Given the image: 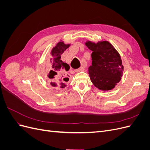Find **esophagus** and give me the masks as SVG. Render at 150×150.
Instances as JSON below:
<instances>
[{"label": "esophagus", "instance_id": "34e87169", "mask_svg": "<svg viewBox=\"0 0 150 150\" xmlns=\"http://www.w3.org/2000/svg\"><path fill=\"white\" fill-rule=\"evenodd\" d=\"M75 71H76V72H81V71H84V66L81 67L80 68H79V69H76Z\"/></svg>", "mask_w": 150, "mask_h": 150}]
</instances>
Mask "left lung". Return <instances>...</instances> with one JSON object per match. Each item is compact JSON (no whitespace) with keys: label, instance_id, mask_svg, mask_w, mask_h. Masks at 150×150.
<instances>
[{"label":"left lung","instance_id":"8db88e82","mask_svg":"<svg viewBox=\"0 0 150 150\" xmlns=\"http://www.w3.org/2000/svg\"><path fill=\"white\" fill-rule=\"evenodd\" d=\"M85 44L93 51L88 70L91 82L100 90L112 89L121 81L124 69L120 54L107 40L96 43L87 40Z\"/></svg>","mask_w":150,"mask_h":150}]
</instances>
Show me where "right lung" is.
I'll return each mask as SVG.
<instances>
[{
	"mask_svg": "<svg viewBox=\"0 0 150 150\" xmlns=\"http://www.w3.org/2000/svg\"><path fill=\"white\" fill-rule=\"evenodd\" d=\"M70 46L71 44H65L64 41L60 40L51 50L47 76L51 79L50 84L53 87L59 86L61 88H64L67 86L66 82L69 79L67 77L70 66L63 62L61 58L63 52Z\"/></svg>",
	"mask_w": 150,
	"mask_h": 150,
	"instance_id": "add662e5",
	"label": "right lung"
}]
</instances>
